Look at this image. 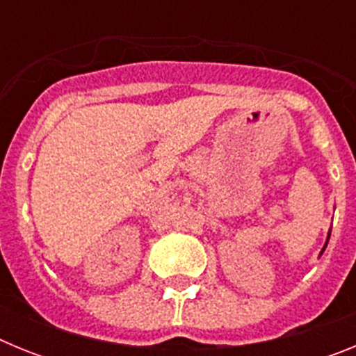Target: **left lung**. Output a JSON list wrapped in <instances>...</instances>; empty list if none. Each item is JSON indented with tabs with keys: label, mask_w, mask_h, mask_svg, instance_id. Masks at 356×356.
<instances>
[{
	"label": "left lung",
	"mask_w": 356,
	"mask_h": 356,
	"mask_svg": "<svg viewBox=\"0 0 356 356\" xmlns=\"http://www.w3.org/2000/svg\"><path fill=\"white\" fill-rule=\"evenodd\" d=\"M328 238H330V234H328ZM326 244H328V242H326ZM326 244H325V248H326ZM325 248H323V251H325ZM323 251H321V254H323Z\"/></svg>",
	"instance_id": "1"
}]
</instances>
